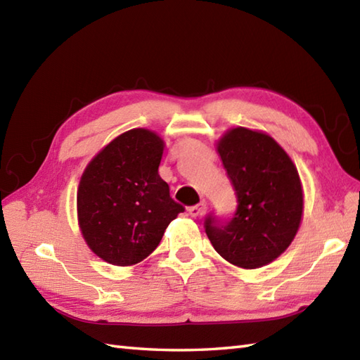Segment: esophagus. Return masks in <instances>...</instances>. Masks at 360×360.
Instances as JSON below:
<instances>
[{
    "mask_svg": "<svg viewBox=\"0 0 360 360\" xmlns=\"http://www.w3.org/2000/svg\"><path fill=\"white\" fill-rule=\"evenodd\" d=\"M204 210H205V202L202 201V202H200V204L192 205V207L188 209V213H190V217L196 218V217H201L202 213H204Z\"/></svg>",
    "mask_w": 360,
    "mask_h": 360,
    "instance_id": "obj_1",
    "label": "esophagus"
}]
</instances>
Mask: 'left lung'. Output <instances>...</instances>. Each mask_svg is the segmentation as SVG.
Returning a JSON list of instances; mask_svg holds the SVG:
<instances>
[{
    "mask_svg": "<svg viewBox=\"0 0 360 360\" xmlns=\"http://www.w3.org/2000/svg\"><path fill=\"white\" fill-rule=\"evenodd\" d=\"M236 193L231 221L205 219V233L226 262L243 269L272 263L292 243L303 217L297 167L278 142L258 129L231 128L217 142Z\"/></svg>",
    "mask_w": 360,
    "mask_h": 360,
    "instance_id": "left-lung-1",
    "label": "left lung"
}]
</instances>
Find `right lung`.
<instances>
[{
  "instance_id": "obj_1",
  "label": "right lung",
  "mask_w": 360,
  "mask_h": 360,
  "mask_svg": "<svg viewBox=\"0 0 360 360\" xmlns=\"http://www.w3.org/2000/svg\"><path fill=\"white\" fill-rule=\"evenodd\" d=\"M165 142L133 128L97 153L77 188V219L88 248L103 262L133 266L147 258L184 212L159 176Z\"/></svg>"
}]
</instances>
